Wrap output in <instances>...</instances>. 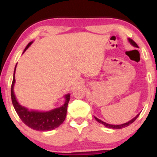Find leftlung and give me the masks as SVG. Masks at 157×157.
I'll use <instances>...</instances> for the list:
<instances>
[{"label": "left lung", "instance_id": "obj_1", "mask_svg": "<svg viewBox=\"0 0 157 157\" xmlns=\"http://www.w3.org/2000/svg\"><path fill=\"white\" fill-rule=\"evenodd\" d=\"M128 40H129V42H130L131 44L133 45V46H135V47H138L137 44H136V43H135L134 41L132 39H130V38H129V39H128ZM139 115H140V113H139V114L136 115V116L135 117H134V119H132V120H130V121H129V122H126V123L122 124V125H110V124H108V123H106V122H102V120H99L98 118L95 117H94V118H95V120H96L97 122H100V123H102V125H105V127H107V128H113V129H120V128H125V127H127V126L130 125L131 123H133V122H134L135 121V120H136V119H137V117H139Z\"/></svg>", "mask_w": 157, "mask_h": 157}]
</instances>
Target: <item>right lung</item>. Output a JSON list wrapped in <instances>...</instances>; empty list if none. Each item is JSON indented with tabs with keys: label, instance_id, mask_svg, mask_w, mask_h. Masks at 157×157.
I'll use <instances>...</instances> for the list:
<instances>
[{
	"label": "right lung",
	"instance_id": "add662e5",
	"mask_svg": "<svg viewBox=\"0 0 157 157\" xmlns=\"http://www.w3.org/2000/svg\"><path fill=\"white\" fill-rule=\"evenodd\" d=\"M32 44V42H30L27 45L26 47L25 48L24 52ZM15 69L16 66L15 68V71H14L12 86H11V97H12V104H13L14 108H15L20 119L22 120L25 125L29 127L30 128L38 131H51L60 126L66 119L68 104L70 100V94H67L66 96V102L63 105L52 110V111H48V112H37V111H29L25 107H23L20 105L16 100L15 94L13 91L14 84L15 82Z\"/></svg>",
	"mask_w": 157,
	"mask_h": 157
}]
</instances>
